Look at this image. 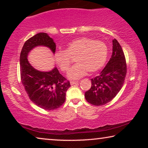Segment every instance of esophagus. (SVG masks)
Here are the masks:
<instances>
[{"mask_svg":"<svg viewBox=\"0 0 148 148\" xmlns=\"http://www.w3.org/2000/svg\"><path fill=\"white\" fill-rule=\"evenodd\" d=\"M78 84V82H77V81H76V82L72 81V82H71V86H72V85H74V84Z\"/></svg>","mask_w":148,"mask_h":148,"instance_id":"34e87169","label":"esophagus"}]
</instances>
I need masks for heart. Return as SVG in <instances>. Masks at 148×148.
<instances>
[{
  "mask_svg": "<svg viewBox=\"0 0 148 148\" xmlns=\"http://www.w3.org/2000/svg\"><path fill=\"white\" fill-rule=\"evenodd\" d=\"M108 57V47L103 42L87 37L74 40L67 45L64 51H57L55 61L62 72L69 71L72 60L74 65L67 74L70 79H77L86 75L87 72L94 73L104 66Z\"/></svg>",
  "mask_w": 148,
  "mask_h": 148,
  "instance_id": "heart-1",
  "label": "heart"
}]
</instances>
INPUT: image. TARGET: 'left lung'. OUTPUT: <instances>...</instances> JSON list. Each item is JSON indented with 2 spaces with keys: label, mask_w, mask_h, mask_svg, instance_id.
<instances>
[{
  "label": "left lung",
  "mask_w": 148,
  "mask_h": 148,
  "mask_svg": "<svg viewBox=\"0 0 148 148\" xmlns=\"http://www.w3.org/2000/svg\"><path fill=\"white\" fill-rule=\"evenodd\" d=\"M112 44L110 61L98 76L91 79V89L85 92L86 101L95 106H102L111 101L123 86L127 74L125 55L116 39L112 40Z\"/></svg>",
  "instance_id": "obj_1"
}]
</instances>
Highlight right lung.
I'll return each mask as SVG.
<instances>
[{
    "mask_svg": "<svg viewBox=\"0 0 148 148\" xmlns=\"http://www.w3.org/2000/svg\"><path fill=\"white\" fill-rule=\"evenodd\" d=\"M37 46H45L55 53L53 40L45 32L36 34L25 42L20 54V74L22 84L31 101L47 110L61 106L66 99V92L71 87L68 80L59 73L56 67L49 72L37 71L27 59L28 54Z\"/></svg>",
    "mask_w": 148,
    "mask_h": 148,
    "instance_id": "right-lung-1",
    "label": "right lung"
}]
</instances>
